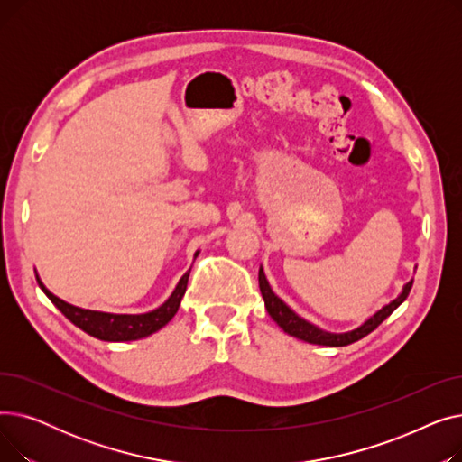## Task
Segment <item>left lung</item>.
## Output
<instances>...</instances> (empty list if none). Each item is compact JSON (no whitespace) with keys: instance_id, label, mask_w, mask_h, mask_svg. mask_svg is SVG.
Masks as SVG:
<instances>
[{"instance_id":"obj_1","label":"left lung","mask_w":462,"mask_h":462,"mask_svg":"<svg viewBox=\"0 0 462 462\" xmlns=\"http://www.w3.org/2000/svg\"><path fill=\"white\" fill-rule=\"evenodd\" d=\"M411 282H414V279H410L402 286L401 294L395 300H392L390 303H385L382 309H378L374 314H371V317L365 322H361L357 328L348 329V331H328V329H322L317 324L309 322L307 319L300 317V314L292 307H288L273 292V288H272L268 277H265L262 265H260V272H258V284H260V292H262V298H263V305H265V309H268L270 317L277 322V326L284 333L300 338V341H305V343H310V345H320V346H346V345H352V343L359 341V338H363V337H367L408 298Z\"/></svg>"}]
</instances>
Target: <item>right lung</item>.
Listing matches in <instances>:
<instances>
[{"mask_svg":"<svg viewBox=\"0 0 462 462\" xmlns=\"http://www.w3.org/2000/svg\"><path fill=\"white\" fill-rule=\"evenodd\" d=\"M200 251L194 253V258L199 256ZM190 270L183 273V277L178 281L174 292L168 296V300L159 305L153 310L148 312H140V314H125V312H105V310H93V309H82L77 305H70L63 301L61 298L54 296L51 290L44 286L41 281L39 273L35 272L37 282L41 286L42 292L48 296L65 317L79 326L82 331L88 335L99 338V341H108V343H124V341H138V338L150 337L152 333L159 331L164 328L170 320L174 319V314L180 309V303L185 296L187 290V281H189Z\"/></svg>","mask_w":462,"mask_h":462,"instance_id":"obj_1","label":"right lung"}]
</instances>
